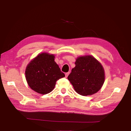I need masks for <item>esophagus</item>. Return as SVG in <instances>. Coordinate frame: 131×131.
Here are the masks:
<instances>
[{
    "label": "esophagus",
    "mask_w": 131,
    "mask_h": 131,
    "mask_svg": "<svg viewBox=\"0 0 131 131\" xmlns=\"http://www.w3.org/2000/svg\"><path fill=\"white\" fill-rule=\"evenodd\" d=\"M69 74H70V73H69V72H68V73H66L65 74L66 77V78L68 77V75H69Z\"/></svg>",
    "instance_id": "34e87169"
}]
</instances>
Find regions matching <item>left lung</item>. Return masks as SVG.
<instances>
[{"mask_svg":"<svg viewBox=\"0 0 131 131\" xmlns=\"http://www.w3.org/2000/svg\"><path fill=\"white\" fill-rule=\"evenodd\" d=\"M75 64L68 77L75 91L84 96L100 91L105 80L104 69L101 63L91 55H85L78 57Z\"/></svg>","mask_w":131,"mask_h":131,"instance_id":"8db88e82","label":"left lung"}]
</instances>
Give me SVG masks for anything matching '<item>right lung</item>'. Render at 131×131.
<instances>
[{
    "mask_svg": "<svg viewBox=\"0 0 131 131\" xmlns=\"http://www.w3.org/2000/svg\"><path fill=\"white\" fill-rule=\"evenodd\" d=\"M54 58L53 54L42 52L28 64L26 79L31 90L41 94H47L54 89L58 79L65 77Z\"/></svg>",
    "mask_w": 131,
    "mask_h": 131,
    "instance_id": "right-lung-1",
    "label": "right lung"
}]
</instances>
